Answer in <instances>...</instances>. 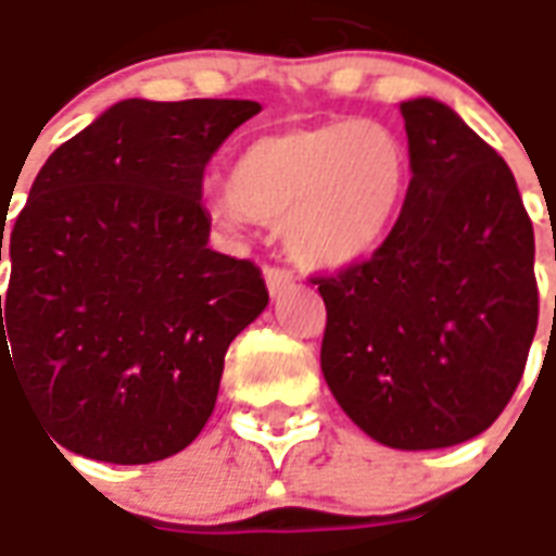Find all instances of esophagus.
<instances>
[{
	"label": "esophagus",
	"instance_id": "obj_1",
	"mask_svg": "<svg viewBox=\"0 0 556 556\" xmlns=\"http://www.w3.org/2000/svg\"><path fill=\"white\" fill-rule=\"evenodd\" d=\"M263 278H266V287H269L271 296H281V293H287L293 287V271L281 269V266H266Z\"/></svg>",
	"mask_w": 556,
	"mask_h": 556
}]
</instances>
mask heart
<instances>
[{
  "label": "heart",
  "mask_w": 556,
  "mask_h": 556,
  "mask_svg": "<svg viewBox=\"0 0 556 556\" xmlns=\"http://www.w3.org/2000/svg\"><path fill=\"white\" fill-rule=\"evenodd\" d=\"M407 188L410 155L392 128L332 119L254 137L236 155L212 215L281 227L299 266L344 269L383 245Z\"/></svg>",
  "instance_id": "1"
}]
</instances>
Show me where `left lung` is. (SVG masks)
Returning <instances> with one entry per match:
<instances>
[{
    "label": "left lung",
    "mask_w": 556,
    "mask_h": 556,
    "mask_svg": "<svg viewBox=\"0 0 556 556\" xmlns=\"http://www.w3.org/2000/svg\"><path fill=\"white\" fill-rule=\"evenodd\" d=\"M410 188L371 257L311 278L326 302L334 401L392 448H443L494 425L539 323L533 224L509 164L434 98L401 104Z\"/></svg>",
    "instance_id": "left-lung-1"
}]
</instances>
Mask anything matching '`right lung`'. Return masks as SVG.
I'll list each match as a JSON object with an SVG mask.
<instances>
[{"mask_svg":"<svg viewBox=\"0 0 556 556\" xmlns=\"http://www.w3.org/2000/svg\"><path fill=\"white\" fill-rule=\"evenodd\" d=\"M257 113L128 98L35 176L11 227L2 392L17 386L53 446L149 464L203 431L230 341L269 302L251 260L206 245L203 170Z\"/></svg>","mask_w":556,"mask_h":556,"instance_id":"obj_1","label":"right lung"}]
</instances>
